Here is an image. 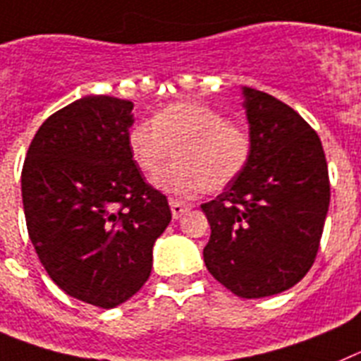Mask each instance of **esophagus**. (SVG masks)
<instances>
[{
	"mask_svg": "<svg viewBox=\"0 0 361 361\" xmlns=\"http://www.w3.org/2000/svg\"><path fill=\"white\" fill-rule=\"evenodd\" d=\"M169 205H171V212H172V218L178 219L181 218V214L189 211L190 205L185 202H178V200H169Z\"/></svg>",
	"mask_w": 361,
	"mask_h": 361,
	"instance_id": "obj_1",
	"label": "esophagus"
}]
</instances>
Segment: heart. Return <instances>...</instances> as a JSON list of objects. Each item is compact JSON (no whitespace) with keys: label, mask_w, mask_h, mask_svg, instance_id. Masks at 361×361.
<instances>
[{"label":"heart","mask_w":361,"mask_h":361,"mask_svg":"<svg viewBox=\"0 0 361 361\" xmlns=\"http://www.w3.org/2000/svg\"><path fill=\"white\" fill-rule=\"evenodd\" d=\"M130 159L145 176H154L169 158L154 185L163 192L192 196L198 190L218 192L245 171L252 152L249 134L228 123L221 112L203 103L180 102L140 121L128 130Z\"/></svg>","instance_id":"b5f03b06"}]
</instances>
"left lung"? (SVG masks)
Returning a JSON list of instances; mask_svg holds the SVG:
<instances>
[{"label":"left lung","instance_id":"8db88e82","mask_svg":"<svg viewBox=\"0 0 361 361\" xmlns=\"http://www.w3.org/2000/svg\"><path fill=\"white\" fill-rule=\"evenodd\" d=\"M252 152L245 171L202 205L211 238L203 259L240 298L290 289L314 263L331 200L318 134L289 105L243 87Z\"/></svg>","mask_w":361,"mask_h":361}]
</instances>
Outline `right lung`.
I'll list each match as a JSON object with an SVG mask.
<instances>
[{
  "instance_id": "obj_1",
  "label": "right lung",
  "mask_w": 361,
  "mask_h": 361,
  "mask_svg": "<svg viewBox=\"0 0 361 361\" xmlns=\"http://www.w3.org/2000/svg\"><path fill=\"white\" fill-rule=\"evenodd\" d=\"M133 106L112 96L63 106L39 127L21 171L37 258L59 289L102 309L142 289L172 218L128 154Z\"/></svg>"
}]
</instances>
